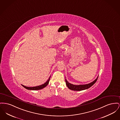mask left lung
<instances>
[{
    "label": "left lung",
    "mask_w": 120,
    "mask_h": 120,
    "mask_svg": "<svg viewBox=\"0 0 120 120\" xmlns=\"http://www.w3.org/2000/svg\"><path fill=\"white\" fill-rule=\"evenodd\" d=\"M98 77L93 82L88 83L87 84H85V85H74L72 84H71L68 82L66 79H65V82H66V84L68 88H69V89L74 90V91H81L83 90H85L86 89L90 88L91 86H92L98 80Z\"/></svg>",
    "instance_id": "1"
}]
</instances>
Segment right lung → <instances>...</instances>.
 <instances>
[{
    "label": "right lung",
    "mask_w": 120,
    "mask_h": 120,
    "mask_svg": "<svg viewBox=\"0 0 120 120\" xmlns=\"http://www.w3.org/2000/svg\"><path fill=\"white\" fill-rule=\"evenodd\" d=\"M50 78L49 79L47 80V81L46 82H45V83L44 84H42L41 85H40V86H36V87H26L25 86L23 85H22L24 88L27 89H28V90H40V89H42V88H44L49 83V82L50 81Z\"/></svg>",
    "instance_id": "obj_1"
}]
</instances>
